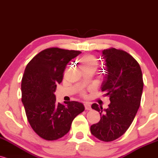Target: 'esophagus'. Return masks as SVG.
<instances>
[{
  "label": "esophagus",
  "instance_id": "obj_1",
  "mask_svg": "<svg viewBox=\"0 0 158 158\" xmlns=\"http://www.w3.org/2000/svg\"><path fill=\"white\" fill-rule=\"evenodd\" d=\"M84 106H85V110H91V109L90 104H89V103H88V102H85V103H84Z\"/></svg>",
  "mask_w": 158,
  "mask_h": 158
}]
</instances>
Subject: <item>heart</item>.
I'll return each mask as SVG.
<instances>
[{
    "label": "heart",
    "mask_w": 158,
    "mask_h": 158,
    "mask_svg": "<svg viewBox=\"0 0 158 158\" xmlns=\"http://www.w3.org/2000/svg\"><path fill=\"white\" fill-rule=\"evenodd\" d=\"M80 63H81L83 69V68H93V69H95L97 64V58L93 55H85L83 56L80 60Z\"/></svg>",
    "instance_id": "heart-1"
}]
</instances>
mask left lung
Segmentation results:
<instances>
[{"instance_id": "left-lung-1", "label": "left lung", "mask_w": 158, "mask_h": 158, "mask_svg": "<svg viewBox=\"0 0 158 158\" xmlns=\"http://www.w3.org/2000/svg\"><path fill=\"white\" fill-rule=\"evenodd\" d=\"M102 57L106 74L101 90L110 103L106 109L92 104L101 118L90 130L97 139L108 142L123 135L133 122L141 104L143 82L139 64L127 52L110 48L102 50Z\"/></svg>"}]
</instances>
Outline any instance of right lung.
Returning a JSON list of instances; mask_svg holds the SVG:
<instances>
[{"label": "right lung", "mask_w": 158, "mask_h": 158, "mask_svg": "<svg viewBox=\"0 0 158 158\" xmlns=\"http://www.w3.org/2000/svg\"><path fill=\"white\" fill-rule=\"evenodd\" d=\"M81 52L48 48L35 56L25 67L21 83L25 114L35 133L48 141L66 135L74 118L85 109L76 101L57 103L54 94L67 64Z\"/></svg>", "instance_id": "add662e5"}]
</instances>
